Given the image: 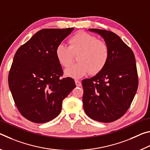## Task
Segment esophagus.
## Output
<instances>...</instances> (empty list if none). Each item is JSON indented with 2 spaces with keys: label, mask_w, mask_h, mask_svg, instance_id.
I'll list each match as a JSON object with an SVG mask.
<instances>
[{
  "label": "esophagus",
  "mask_w": 150,
  "mask_h": 150,
  "mask_svg": "<svg viewBox=\"0 0 150 150\" xmlns=\"http://www.w3.org/2000/svg\"><path fill=\"white\" fill-rule=\"evenodd\" d=\"M75 84H76V85L77 86V87H79V86H81V82L80 81H79L77 79H75Z\"/></svg>",
  "instance_id": "esophagus-1"
}]
</instances>
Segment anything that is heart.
Here are the masks:
<instances>
[{
	"label": "heart",
	"instance_id": "1",
	"mask_svg": "<svg viewBox=\"0 0 150 150\" xmlns=\"http://www.w3.org/2000/svg\"><path fill=\"white\" fill-rule=\"evenodd\" d=\"M68 42L69 46L60 44L55 50L57 61L65 67L71 64L74 55L79 54V63L67 68L65 71L66 75L81 78L89 72L98 73L105 67L109 57V48L105 42L85 32L76 33Z\"/></svg>",
	"mask_w": 150,
	"mask_h": 150
}]
</instances>
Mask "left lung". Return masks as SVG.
I'll return each instance as SVG.
<instances>
[{"label":"left lung","mask_w":150,"mask_h":150,"mask_svg":"<svg viewBox=\"0 0 150 150\" xmlns=\"http://www.w3.org/2000/svg\"><path fill=\"white\" fill-rule=\"evenodd\" d=\"M88 30L103 38L109 48V57L100 72L83 80V108L93 120L112 122L126 112L138 89L135 57L132 50L114 32Z\"/></svg>","instance_id":"8db88e82"}]
</instances>
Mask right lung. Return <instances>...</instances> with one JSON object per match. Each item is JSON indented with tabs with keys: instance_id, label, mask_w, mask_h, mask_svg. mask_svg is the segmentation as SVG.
<instances>
[{
	"instance_id": "1",
	"label": "right lung",
	"mask_w": 150,
	"mask_h": 150,
	"mask_svg": "<svg viewBox=\"0 0 150 150\" xmlns=\"http://www.w3.org/2000/svg\"><path fill=\"white\" fill-rule=\"evenodd\" d=\"M73 30L43 29L15 54L8 85L18 110L28 120L45 123L59 115L62 101L76 85L72 78H60L57 46Z\"/></svg>"
}]
</instances>
